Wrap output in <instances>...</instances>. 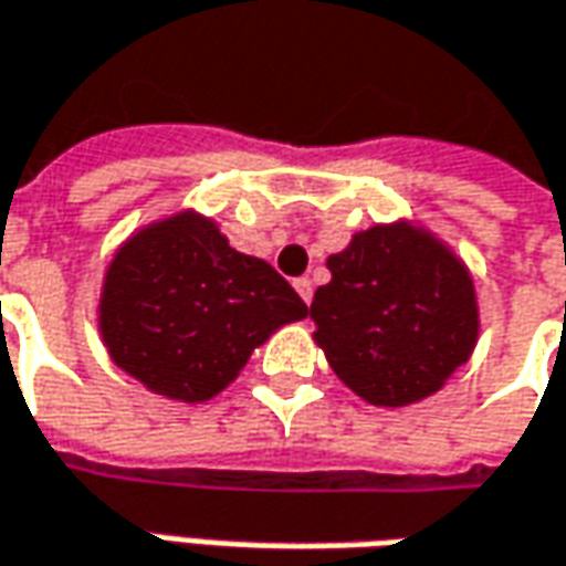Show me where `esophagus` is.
Instances as JSON below:
<instances>
[{
  "mask_svg": "<svg viewBox=\"0 0 566 566\" xmlns=\"http://www.w3.org/2000/svg\"><path fill=\"white\" fill-rule=\"evenodd\" d=\"M294 287H297V294L303 297V303L313 301V282H310V279H297V282H294Z\"/></svg>",
  "mask_w": 566,
  "mask_h": 566,
  "instance_id": "esophagus-1",
  "label": "esophagus"
}]
</instances>
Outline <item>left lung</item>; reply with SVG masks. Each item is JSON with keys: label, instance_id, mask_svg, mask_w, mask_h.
<instances>
[{"label": "left lung", "instance_id": "1", "mask_svg": "<svg viewBox=\"0 0 566 566\" xmlns=\"http://www.w3.org/2000/svg\"><path fill=\"white\" fill-rule=\"evenodd\" d=\"M332 282L310 303L338 379L379 407L439 391L476 344L470 272L410 224H376L328 256Z\"/></svg>", "mask_w": 566, "mask_h": 566}]
</instances>
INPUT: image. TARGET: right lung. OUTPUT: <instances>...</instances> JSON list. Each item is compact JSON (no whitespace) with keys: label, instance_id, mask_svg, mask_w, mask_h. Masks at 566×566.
Listing matches in <instances>:
<instances>
[{"label":"right lung","instance_id":"right-lung-1","mask_svg":"<svg viewBox=\"0 0 566 566\" xmlns=\"http://www.w3.org/2000/svg\"><path fill=\"white\" fill-rule=\"evenodd\" d=\"M303 316L306 303L272 265L238 253L190 212L115 253L99 306L112 360L187 403L219 395L272 328Z\"/></svg>","mask_w":566,"mask_h":566}]
</instances>
